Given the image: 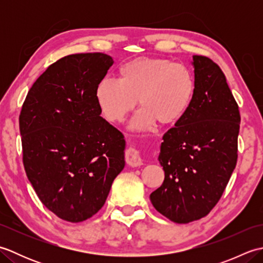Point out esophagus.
<instances>
[{
	"mask_svg": "<svg viewBox=\"0 0 263 263\" xmlns=\"http://www.w3.org/2000/svg\"><path fill=\"white\" fill-rule=\"evenodd\" d=\"M125 160L126 163L132 167H138L142 165L141 156L138 150L133 147H128L125 152Z\"/></svg>",
	"mask_w": 263,
	"mask_h": 263,
	"instance_id": "34e87169",
	"label": "esophagus"
}]
</instances>
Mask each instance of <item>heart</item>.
<instances>
[{"instance_id": "1", "label": "heart", "mask_w": 263, "mask_h": 263, "mask_svg": "<svg viewBox=\"0 0 263 263\" xmlns=\"http://www.w3.org/2000/svg\"><path fill=\"white\" fill-rule=\"evenodd\" d=\"M197 91L194 76L185 65L166 59L139 58L119 69V80L103 79L95 89L100 113L111 123L122 122L141 106L132 126L142 130L155 122L173 125L186 114Z\"/></svg>"}]
</instances>
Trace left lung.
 <instances>
[{
    "label": "left lung",
    "mask_w": 263,
    "mask_h": 263,
    "mask_svg": "<svg viewBox=\"0 0 263 263\" xmlns=\"http://www.w3.org/2000/svg\"><path fill=\"white\" fill-rule=\"evenodd\" d=\"M192 65L193 103L163 136L158 160L165 180L150 194L155 209L177 224L209 214L237 161L241 116L226 77L209 58L193 55Z\"/></svg>",
    "instance_id": "left-lung-1"
}]
</instances>
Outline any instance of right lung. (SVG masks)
I'll list each match as a JSON object with an SVG mask.
<instances>
[{"label":"right lung","mask_w":263,"mask_h":263,"mask_svg":"<svg viewBox=\"0 0 263 263\" xmlns=\"http://www.w3.org/2000/svg\"><path fill=\"white\" fill-rule=\"evenodd\" d=\"M113 63L104 53L60 59L35 81L22 105L28 180L43 204L70 222L102 209L125 166L124 136L100 116L95 98Z\"/></svg>","instance_id":"right-lung-1"}]
</instances>
